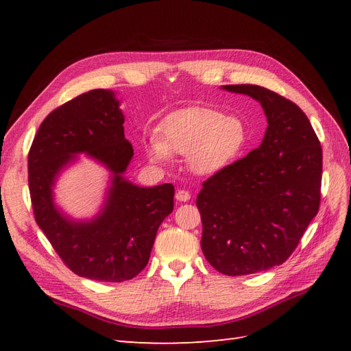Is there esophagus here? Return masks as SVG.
<instances>
[{
  "instance_id": "1",
  "label": "esophagus",
  "mask_w": 351,
  "mask_h": 351,
  "mask_svg": "<svg viewBox=\"0 0 351 351\" xmlns=\"http://www.w3.org/2000/svg\"><path fill=\"white\" fill-rule=\"evenodd\" d=\"M191 195L190 191L187 190H178L176 191V200H180V202H187V200H190Z\"/></svg>"
}]
</instances>
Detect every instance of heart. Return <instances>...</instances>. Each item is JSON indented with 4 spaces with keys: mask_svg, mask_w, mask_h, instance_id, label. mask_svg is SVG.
Here are the masks:
<instances>
[{
    "mask_svg": "<svg viewBox=\"0 0 351 351\" xmlns=\"http://www.w3.org/2000/svg\"><path fill=\"white\" fill-rule=\"evenodd\" d=\"M249 141L245 123L208 108H185L169 114L156 130V140L146 145L154 164H166L170 154L189 155L191 170L214 175L232 164Z\"/></svg>",
    "mask_w": 351,
    "mask_h": 351,
    "instance_id": "b5f03b06",
    "label": "heart"
}]
</instances>
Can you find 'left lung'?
<instances>
[{"label":"left lung","mask_w":351,"mask_h":351,"mask_svg":"<svg viewBox=\"0 0 351 351\" xmlns=\"http://www.w3.org/2000/svg\"><path fill=\"white\" fill-rule=\"evenodd\" d=\"M223 88L256 99L268 122L261 146L208 178L196 199L206 261L243 276L280 265L295 250L319 208L323 151L293 101L253 84Z\"/></svg>","instance_id":"left-lung-1"}]
</instances>
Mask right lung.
Returning <instances> with one entry per match:
<instances>
[{"label": "right lung", "instance_id": "add662e5", "mask_svg": "<svg viewBox=\"0 0 351 351\" xmlns=\"http://www.w3.org/2000/svg\"><path fill=\"white\" fill-rule=\"evenodd\" d=\"M123 122L114 93L95 88L51 111L28 152L36 223L66 267L81 278L101 282L136 278L151 256L156 230L173 211V185L146 189L122 176L134 155ZM83 152L114 173L103 211L90 222L71 221L51 200L58 171Z\"/></svg>", "mask_w": 351, "mask_h": 351}]
</instances>
